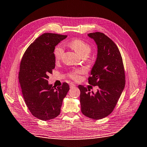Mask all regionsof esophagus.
Returning <instances> with one entry per match:
<instances>
[{
  "label": "esophagus",
  "instance_id": "esophagus-1",
  "mask_svg": "<svg viewBox=\"0 0 147 147\" xmlns=\"http://www.w3.org/2000/svg\"><path fill=\"white\" fill-rule=\"evenodd\" d=\"M70 87L71 88H72V87H75L76 86V85L75 84H74L73 82H71L70 83Z\"/></svg>",
  "mask_w": 147,
  "mask_h": 147
}]
</instances>
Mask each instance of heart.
Listing matches in <instances>:
<instances>
[{
  "mask_svg": "<svg viewBox=\"0 0 147 147\" xmlns=\"http://www.w3.org/2000/svg\"><path fill=\"white\" fill-rule=\"evenodd\" d=\"M68 45L69 47H71L72 49H74L77 53V54H78L81 57L84 56V55H87V56L90 53L91 50H92L89 44L80 39L72 40L68 44ZM63 52V47L61 44H59L55 47L54 51V55L55 60H59L61 58ZM84 72V70L82 69L74 70L70 74V76L74 80H78L80 77L79 75L83 74Z\"/></svg>",
  "mask_w": 147,
  "mask_h": 147,
  "instance_id": "heart-1",
  "label": "heart"
}]
</instances>
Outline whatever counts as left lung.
<instances>
[{
	"mask_svg": "<svg viewBox=\"0 0 147 147\" xmlns=\"http://www.w3.org/2000/svg\"><path fill=\"white\" fill-rule=\"evenodd\" d=\"M97 46L95 63L91 71L88 83L98 86L96 93L79 85L82 113L94 120L109 115L114 108L125 86L123 59L116 44L103 33L88 34Z\"/></svg>",
	"mask_w": 147,
	"mask_h": 147,
	"instance_id": "1",
	"label": "left lung"
}]
</instances>
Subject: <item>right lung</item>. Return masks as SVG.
<instances>
[{
	"label": "right lung",
	"instance_id": "right-lung-1",
	"mask_svg": "<svg viewBox=\"0 0 147 147\" xmlns=\"http://www.w3.org/2000/svg\"><path fill=\"white\" fill-rule=\"evenodd\" d=\"M66 35L45 33L27 48L21 61L18 80L23 98L32 114L47 121L60 113L63 100L69 86L63 83L56 88L49 84V75L55 68V47Z\"/></svg>",
	"mask_w": 147,
	"mask_h": 147
}]
</instances>
